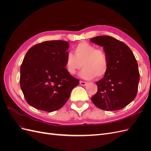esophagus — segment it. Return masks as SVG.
<instances>
[{"instance_id": "34e87169", "label": "esophagus", "mask_w": 151, "mask_h": 151, "mask_svg": "<svg viewBox=\"0 0 151 151\" xmlns=\"http://www.w3.org/2000/svg\"><path fill=\"white\" fill-rule=\"evenodd\" d=\"M79 83H80V84L81 85V86H86L87 84H88V83H86V82H84V81H80L79 82Z\"/></svg>"}]
</instances>
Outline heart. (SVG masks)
I'll use <instances>...</instances> for the list:
<instances>
[{
  "instance_id": "b5f03b06",
  "label": "heart",
  "mask_w": 151,
  "mask_h": 151,
  "mask_svg": "<svg viewBox=\"0 0 151 151\" xmlns=\"http://www.w3.org/2000/svg\"><path fill=\"white\" fill-rule=\"evenodd\" d=\"M74 55L68 53L65 58V67L68 74L74 75L83 66L79 76L84 79L91 80L97 76L101 78L108 70L106 54L101 49L83 42L74 48Z\"/></svg>"
}]
</instances>
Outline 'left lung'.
Masks as SVG:
<instances>
[{
	"label": "left lung",
	"instance_id": "obj_1",
	"mask_svg": "<svg viewBox=\"0 0 151 151\" xmlns=\"http://www.w3.org/2000/svg\"><path fill=\"white\" fill-rule=\"evenodd\" d=\"M90 41L103 47L108 60V70L96 83L98 91L91 100L106 111L125 107L136 97L140 80L133 52L125 43L109 36H98Z\"/></svg>",
	"mask_w": 151,
	"mask_h": 151
}]
</instances>
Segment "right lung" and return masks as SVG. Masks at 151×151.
<instances>
[{
  "label": "right lung",
  "mask_w": 151,
  "mask_h": 151,
  "mask_svg": "<svg viewBox=\"0 0 151 151\" xmlns=\"http://www.w3.org/2000/svg\"><path fill=\"white\" fill-rule=\"evenodd\" d=\"M69 43L63 40L35 45L28 52L20 68V86L31 106L52 112L61 108L79 81L68 74L65 58Z\"/></svg>",
  "instance_id": "add662e5"
}]
</instances>
